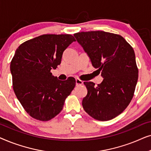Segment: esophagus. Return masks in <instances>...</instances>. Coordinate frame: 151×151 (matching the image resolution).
<instances>
[{"label": "esophagus", "mask_w": 151, "mask_h": 151, "mask_svg": "<svg viewBox=\"0 0 151 151\" xmlns=\"http://www.w3.org/2000/svg\"><path fill=\"white\" fill-rule=\"evenodd\" d=\"M76 85L77 86H79V85H82V84H83V81L81 80L78 79V78H77V79H76Z\"/></svg>", "instance_id": "esophagus-1"}]
</instances>
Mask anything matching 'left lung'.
Returning <instances> with one entry per match:
<instances>
[{"mask_svg":"<svg viewBox=\"0 0 151 151\" xmlns=\"http://www.w3.org/2000/svg\"><path fill=\"white\" fill-rule=\"evenodd\" d=\"M74 36L104 78L97 86L84 82L88 91L82 100L84 110L97 120L115 118L129 106L137 82L133 47L120 35L102 31L78 32Z\"/></svg>","mask_w":151,"mask_h":151,"instance_id":"8db88e82","label":"left lung"}]
</instances>
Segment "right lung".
Here are the masks:
<instances>
[{
    "label": "right lung",
    "mask_w": 151,
    "mask_h": 151,
    "mask_svg": "<svg viewBox=\"0 0 151 151\" xmlns=\"http://www.w3.org/2000/svg\"><path fill=\"white\" fill-rule=\"evenodd\" d=\"M73 41L71 34H44L25 41L16 49L10 64L14 91L33 118L46 122L56 116L75 87V78L62 81L51 73Z\"/></svg>",
    "instance_id": "obj_1"
}]
</instances>
